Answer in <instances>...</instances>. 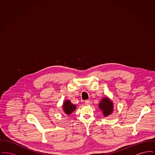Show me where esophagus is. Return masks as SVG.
Instances as JSON below:
<instances>
[{
    "label": "esophagus",
    "instance_id": "34e87169",
    "mask_svg": "<svg viewBox=\"0 0 155 155\" xmlns=\"http://www.w3.org/2000/svg\"><path fill=\"white\" fill-rule=\"evenodd\" d=\"M85 103L88 105V104H89L90 103V101H89V100H86V101H85Z\"/></svg>",
    "mask_w": 155,
    "mask_h": 155
}]
</instances>
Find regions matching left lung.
<instances>
[{
    "instance_id": "obj_1",
    "label": "left lung",
    "mask_w": 155,
    "mask_h": 155,
    "mask_svg": "<svg viewBox=\"0 0 155 155\" xmlns=\"http://www.w3.org/2000/svg\"><path fill=\"white\" fill-rule=\"evenodd\" d=\"M99 107L103 111V115L106 117L110 115L113 110V105L108 97H104L99 103Z\"/></svg>"
}]
</instances>
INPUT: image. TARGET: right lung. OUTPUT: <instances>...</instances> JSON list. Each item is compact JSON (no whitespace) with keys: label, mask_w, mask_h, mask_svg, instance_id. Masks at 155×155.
<instances>
[{"label":"right lung","mask_w":155,"mask_h":155,"mask_svg":"<svg viewBox=\"0 0 155 155\" xmlns=\"http://www.w3.org/2000/svg\"><path fill=\"white\" fill-rule=\"evenodd\" d=\"M63 110L67 114H70L76 109V106L70 102V101L66 100L63 104Z\"/></svg>","instance_id":"right-lung-1"}]
</instances>
